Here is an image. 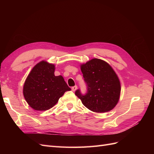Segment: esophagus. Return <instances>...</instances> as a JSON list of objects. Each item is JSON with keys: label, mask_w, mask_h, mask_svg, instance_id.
<instances>
[{"label": "esophagus", "mask_w": 154, "mask_h": 154, "mask_svg": "<svg viewBox=\"0 0 154 154\" xmlns=\"http://www.w3.org/2000/svg\"><path fill=\"white\" fill-rule=\"evenodd\" d=\"M71 89H72V91H75L77 89V86H76V85H75V86L72 87L71 88Z\"/></svg>", "instance_id": "34e87169"}]
</instances>
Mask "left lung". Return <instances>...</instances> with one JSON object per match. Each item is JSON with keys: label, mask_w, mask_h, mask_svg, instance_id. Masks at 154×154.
I'll list each match as a JSON object with an SVG mask.
<instances>
[{"label": "left lung", "mask_w": 154, "mask_h": 154, "mask_svg": "<svg viewBox=\"0 0 154 154\" xmlns=\"http://www.w3.org/2000/svg\"><path fill=\"white\" fill-rule=\"evenodd\" d=\"M87 87L83 95L80 89L75 92L88 109L103 113L113 109L119 99L121 85L119 78L110 65L103 60L94 58L81 65Z\"/></svg>", "instance_id": "1"}]
</instances>
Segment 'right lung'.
Returning <instances> with one entry per match:
<instances>
[{
    "mask_svg": "<svg viewBox=\"0 0 154 154\" xmlns=\"http://www.w3.org/2000/svg\"><path fill=\"white\" fill-rule=\"evenodd\" d=\"M54 64L41 61L32 69L25 81L23 94L29 105L36 110H47L60 97L71 91L62 76L54 75Z\"/></svg>",
    "mask_w": 154,
    "mask_h": 154,
    "instance_id": "1",
    "label": "right lung"
}]
</instances>
